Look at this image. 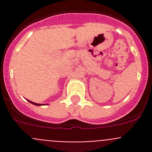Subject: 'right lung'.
I'll return each instance as SVG.
<instances>
[{
  "label": "right lung",
  "instance_id": "add662e5",
  "mask_svg": "<svg viewBox=\"0 0 152 152\" xmlns=\"http://www.w3.org/2000/svg\"><path fill=\"white\" fill-rule=\"evenodd\" d=\"M29 102H30V103H31L32 104H34V105H36V106H40V105H42V104H37V103H34V102H31V101H29V100H28Z\"/></svg>",
  "mask_w": 152,
  "mask_h": 152
}]
</instances>
